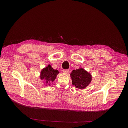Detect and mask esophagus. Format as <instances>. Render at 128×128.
Listing matches in <instances>:
<instances>
[{
	"label": "esophagus",
	"instance_id": "1",
	"mask_svg": "<svg viewBox=\"0 0 128 128\" xmlns=\"http://www.w3.org/2000/svg\"><path fill=\"white\" fill-rule=\"evenodd\" d=\"M63 72L64 74H68L69 72V69H65V70H63Z\"/></svg>",
	"mask_w": 128,
	"mask_h": 128
}]
</instances>
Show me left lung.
<instances>
[{
	"instance_id": "left-lung-1",
	"label": "left lung",
	"mask_w": 128,
	"mask_h": 128,
	"mask_svg": "<svg viewBox=\"0 0 128 128\" xmlns=\"http://www.w3.org/2000/svg\"><path fill=\"white\" fill-rule=\"evenodd\" d=\"M72 84L76 88L84 89L90 84L92 75L82 68L73 70L70 74Z\"/></svg>"
}]
</instances>
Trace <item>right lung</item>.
Listing matches in <instances>:
<instances>
[{
  "instance_id": "add662e5",
  "label": "right lung",
  "mask_w": 128,
  "mask_h": 128,
  "mask_svg": "<svg viewBox=\"0 0 128 128\" xmlns=\"http://www.w3.org/2000/svg\"><path fill=\"white\" fill-rule=\"evenodd\" d=\"M59 72L56 69H54L51 64L42 69L40 73V78L44 80V84L46 86H50V83L53 82L56 78V76Z\"/></svg>"
}]
</instances>
